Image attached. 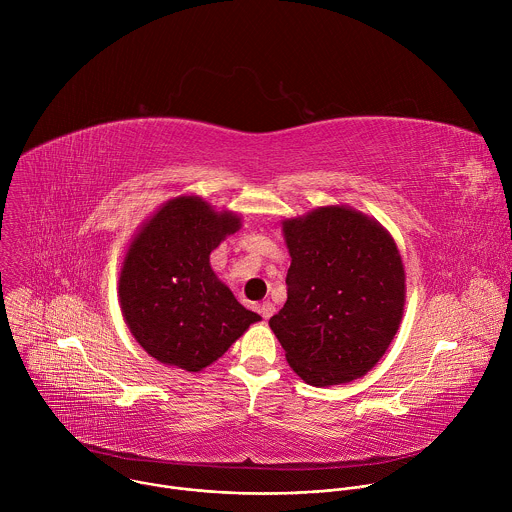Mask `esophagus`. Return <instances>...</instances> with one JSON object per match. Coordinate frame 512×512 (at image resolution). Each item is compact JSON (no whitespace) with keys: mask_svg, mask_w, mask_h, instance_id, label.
Returning <instances> with one entry per match:
<instances>
[{"mask_svg":"<svg viewBox=\"0 0 512 512\" xmlns=\"http://www.w3.org/2000/svg\"><path fill=\"white\" fill-rule=\"evenodd\" d=\"M273 304L271 302H263L261 306H259V312H261V316H263V320H269L271 318V314H273Z\"/></svg>","mask_w":512,"mask_h":512,"instance_id":"34e87169","label":"esophagus"}]
</instances>
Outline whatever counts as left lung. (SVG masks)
Segmentation results:
<instances>
[{
    "label": "left lung",
    "mask_w": 512,
    "mask_h": 512,
    "mask_svg": "<svg viewBox=\"0 0 512 512\" xmlns=\"http://www.w3.org/2000/svg\"><path fill=\"white\" fill-rule=\"evenodd\" d=\"M287 302L269 320L289 367L308 385L367 375L395 338L405 269L393 237L350 206L283 221Z\"/></svg>",
    "instance_id": "obj_1"
}]
</instances>
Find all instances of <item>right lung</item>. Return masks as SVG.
Segmentation results:
<instances>
[{
	"label": "right lung",
	"instance_id": "1",
	"mask_svg": "<svg viewBox=\"0 0 512 512\" xmlns=\"http://www.w3.org/2000/svg\"><path fill=\"white\" fill-rule=\"evenodd\" d=\"M239 229L237 214L178 196L133 237L119 275L121 312L139 346L168 367L202 371L261 320L210 267V253Z\"/></svg>",
	"mask_w": 512,
	"mask_h": 512
}]
</instances>
